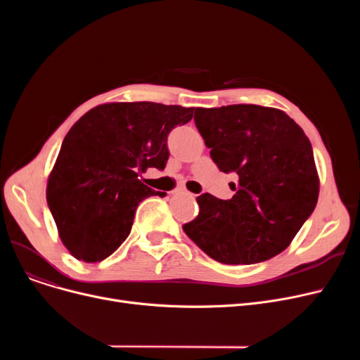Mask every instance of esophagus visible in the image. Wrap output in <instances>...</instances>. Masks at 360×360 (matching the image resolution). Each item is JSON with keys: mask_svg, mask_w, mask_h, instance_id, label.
<instances>
[{"mask_svg": "<svg viewBox=\"0 0 360 360\" xmlns=\"http://www.w3.org/2000/svg\"><path fill=\"white\" fill-rule=\"evenodd\" d=\"M176 194H185V195H191L190 193H186V191L184 190V188H179V190L176 191Z\"/></svg>", "mask_w": 360, "mask_h": 360, "instance_id": "34e87169", "label": "esophagus"}]
</instances>
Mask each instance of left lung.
Segmentation results:
<instances>
[{"instance_id": "8db88e82", "label": "left lung", "mask_w": 360, "mask_h": 360, "mask_svg": "<svg viewBox=\"0 0 360 360\" xmlns=\"http://www.w3.org/2000/svg\"><path fill=\"white\" fill-rule=\"evenodd\" d=\"M195 125L224 174L231 200L204 193L184 232L223 264H257L285 251L312 214L319 181L311 141L285 112L258 105L197 108Z\"/></svg>"}]
</instances>
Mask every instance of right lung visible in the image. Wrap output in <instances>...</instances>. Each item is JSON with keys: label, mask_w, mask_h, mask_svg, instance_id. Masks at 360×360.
Listing matches in <instances>:
<instances>
[{"label": "right lung", "mask_w": 360, "mask_h": 360, "mask_svg": "<svg viewBox=\"0 0 360 360\" xmlns=\"http://www.w3.org/2000/svg\"><path fill=\"white\" fill-rule=\"evenodd\" d=\"M193 112L155 102L106 103L72 125L46 186L48 207L72 257L108 258L128 238L139 204L166 195L139 175L165 169L169 132L190 122Z\"/></svg>", "instance_id": "add662e5"}]
</instances>
